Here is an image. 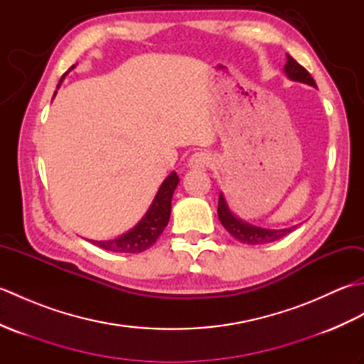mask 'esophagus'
Wrapping results in <instances>:
<instances>
[{"instance_id":"1","label":"esophagus","mask_w":364,"mask_h":364,"mask_svg":"<svg viewBox=\"0 0 364 364\" xmlns=\"http://www.w3.org/2000/svg\"><path fill=\"white\" fill-rule=\"evenodd\" d=\"M213 162V154L208 151H197L191 156L189 159V166L192 168H205L208 166H211Z\"/></svg>"}]
</instances>
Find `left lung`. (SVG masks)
<instances>
[{
	"mask_svg": "<svg viewBox=\"0 0 364 364\" xmlns=\"http://www.w3.org/2000/svg\"><path fill=\"white\" fill-rule=\"evenodd\" d=\"M286 59H288V63H286V65H284V72L291 80L310 84V86L316 87L313 76L308 73V70H305V68L301 67L296 59H292L289 54H286ZM218 214H219L222 225L225 227L228 233L235 239H237V241H241L242 244H249V245H261V244L274 242V241H278V239H282L283 236L289 235L292 230H296V227L284 228V230H266V228L249 225V223L239 220L237 218H235L233 214H231V211L227 206L225 198H223L222 194L219 196Z\"/></svg>",
	"mask_w": 364,
	"mask_h": 364,
	"instance_id": "left-lung-1",
	"label": "left lung"
}]
</instances>
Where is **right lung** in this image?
<instances>
[{
	"mask_svg": "<svg viewBox=\"0 0 364 364\" xmlns=\"http://www.w3.org/2000/svg\"><path fill=\"white\" fill-rule=\"evenodd\" d=\"M75 67V65H73ZM73 67L68 68L72 70ZM65 75L60 81L65 78ZM59 81V84H60ZM178 175L175 172L170 173L164 183L161 184L156 197H154L150 210L146 211L144 219L137 225L129 230L128 233L120 237L109 239V241H92L97 247L115 253H141L158 241L162 231H164L167 222L170 219V210H172V196L178 184Z\"/></svg>",
	"mask_w": 364,
	"mask_h": 364,
	"instance_id": "right-lung-1",
	"label": "right lung"
}]
</instances>
